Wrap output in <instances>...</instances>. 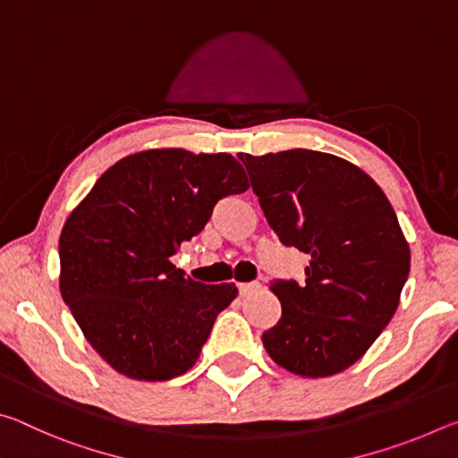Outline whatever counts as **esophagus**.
<instances>
[{
	"instance_id": "esophagus-1",
	"label": "esophagus",
	"mask_w": 458,
	"mask_h": 458,
	"mask_svg": "<svg viewBox=\"0 0 458 458\" xmlns=\"http://www.w3.org/2000/svg\"><path fill=\"white\" fill-rule=\"evenodd\" d=\"M259 289H260V283H242V284H238L240 297H248V294L257 293Z\"/></svg>"
}]
</instances>
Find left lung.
Returning <instances> with one entry per match:
<instances>
[{
  "mask_svg": "<svg viewBox=\"0 0 458 458\" xmlns=\"http://www.w3.org/2000/svg\"><path fill=\"white\" fill-rule=\"evenodd\" d=\"M270 228L311 257L305 283L273 281L283 315L262 333L278 366L327 377L353 366L390 323L410 248L379 185L335 155H240Z\"/></svg>",
  "mask_w": 458,
  "mask_h": 458,
  "instance_id": "obj_1",
  "label": "left lung"
}]
</instances>
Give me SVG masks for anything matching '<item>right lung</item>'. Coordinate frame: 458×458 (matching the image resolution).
I'll return each mask as SVG.
<instances>
[{
    "mask_svg": "<svg viewBox=\"0 0 458 458\" xmlns=\"http://www.w3.org/2000/svg\"><path fill=\"white\" fill-rule=\"evenodd\" d=\"M248 190L228 153L149 149L100 175L60 234V293L95 352L119 374L164 382L199 358L234 283L201 284L172 265L218 199Z\"/></svg>",
    "mask_w": 458,
    "mask_h": 458,
    "instance_id": "add662e5",
    "label": "right lung"
}]
</instances>
